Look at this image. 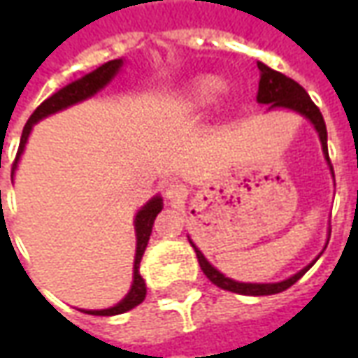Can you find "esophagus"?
Listing matches in <instances>:
<instances>
[{"label": "esophagus", "mask_w": 358, "mask_h": 358, "mask_svg": "<svg viewBox=\"0 0 358 358\" xmlns=\"http://www.w3.org/2000/svg\"><path fill=\"white\" fill-rule=\"evenodd\" d=\"M164 195L171 203H184V199L187 197V187L182 186V184H171L166 187Z\"/></svg>", "instance_id": "obj_1"}]
</instances>
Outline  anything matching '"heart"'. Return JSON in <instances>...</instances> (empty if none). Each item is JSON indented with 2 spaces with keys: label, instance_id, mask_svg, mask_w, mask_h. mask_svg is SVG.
Here are the masks:
<instances>
[{
  "label": "heart",
  "instance_id": "b5f03b06",
  "mask_svg": "<svg viewBox=\"0 0 358 358\" xmlns=\"http://www.w3.org/2000/svg\"><path fill=\"white\" fill-rule=\"evenodd\" d=\"M220 90H222V84L217 78H201L184 94L182 103L187 109H201L205 105H209L210 101H215V97L220 94Z\"/></svg>",
  "mask_w": 358,
  "mask_h": 358
}]
</instances>
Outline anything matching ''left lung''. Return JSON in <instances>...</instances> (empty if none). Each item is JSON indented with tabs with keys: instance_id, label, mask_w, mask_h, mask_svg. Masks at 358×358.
Here are the masks:
<instances>
[{
	"instance_id": "left-lung-1",
	"label": "left lung",
	"mask_w": 358,
	"mask_h": 358,
	"mask_svg": "<svg viewBox=\"0 0 358 358\" xmlns=\"http://www.w3.org/2000/svg\"><path fill=\"white\" fill-rule=\"evenodd\" d=\"M259 71H261V82H259V94H257V101L264 103V105H272V107H287V109L297 110L303 117H307L313 124H315L316 132L320 136V141H322V149L326 159L330 161L328 157V132H326V122H324V117L320 109L316 107L313 99L308 97V94L305 92V88L297 84L295 80H292L289 76L278 73V71H272L263 63H257ZM334 171V169H331ZM194 245V243H192ZM195 253H197V261H199V266L205 272V276L209 278L210 282L215 285H218L220 289H226V292L241 293V295H272V293H280L292 287L297 280H299L305 272H307L313 264H308L307 268H303L301 272H297L295 276L287 278L284 282H278V284H241V282H234L230 278H226L224 274H220L215 266H210L209 261L203 257V253L199 249L195 248Z\"/></svg>"
}]
</instances>
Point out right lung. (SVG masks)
<instances>
[{"instance_id":"1","label":"right lung","mask_w":358,"mask_h":358,"mask_svg":"<svg viewBox=\"0 0 358 358\" xmlns=\"http://www.w3.org/2000/svg\"><path fill=\"white\" fill-rule=\"evenodd\" d=\"M122 65V59H115V61H109V63H105L99 69H95L94 73L86 74V76H82L80 80L73 82V84H69L63 90H59L57 94H53L50 99H45V101L38 107V109L30 115L28 118V122L24 124V130H22V136H20V145L19 151H17V159H15V164H13V169L17 166V161H19V155L22 153V149H24V143L28 140V134L32 130V126L34 122H38L40 118L48 117V115H53V113H57V110L65 109L69 105H74V103L82 101V99H86L90 95H94L97 90H101L107 82L118 73V69ZM163 210V199L161 197H153L151 201L143 207V209L136 215V236H138V248H136V259H134V284L130 293L126 295L124 299L118 303L117 307H110V308H103V310H86L88 315H97V316H113V315H120V313H126V310H130V308L138 307L141 301L145 299V282H143V278L140 276V263H141V257H143V251L148 248V241L149 236H151V228H153V222H155V217Z\"/></svg>"}]
</instances>
